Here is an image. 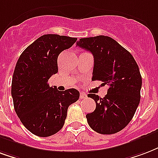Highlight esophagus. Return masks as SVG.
Here are the masks:
<instances>
[{"mask_svg": "<svg viewBox=\"0 0 158 158\" xmlns=\"http://www.w3.org/2000/svg\"><path fill=\"white\" fill-rule=\"evenodd\" d=\"M86 97H87V94L83 93V92H80V94H79V98L80 99H85Z\"/></svg>", "mask_w": 158, "mask_h": 158, "instance_id": "1", "label": "esophagus"}]
</instances>
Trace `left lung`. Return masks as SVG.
I'll list each match as a JSON object with an SVG mask.
<instances>
[{
    "label": "left lung",
    "mask_w": 158,
    "mask_h": 158,
    "mask_svg": "<svg viewBox=\"0 0 158 158\" xmlns=\"http://www.w3.org/2000/svg\"><path fill=\"white\" fill-rule=\"evenodd\" d=\"M77 46L94 56L92 79L110 86L104 98L88 94L96 103L94 111L86 115L88 124L98 133L115 134L129 124L140 103L138 65L126 48L107 36L80 38Z\"/></svg>",
    "instance_id": "8db88e82"
}]
</instances>
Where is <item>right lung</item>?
<instances>
[{
  "label": "right lung",
  "instance_id": "right-lung-1",
  "mask_svg": "<svg viewBox=\"0 0 158 158\" xmlns=\"http://www.w3.org/2000/svg\"><path fill=\"white\" fill-rule=\"evenodd\" d=\"M75 37L46 34L38 37L17 60L11 81L15 111L32 134L47 137L64 127L69 106L79 98L75 89L59 91L50 87V77L58 73V57L73 46Z\"/></svg>",
  "mask_w": 158,
  "mask_h": 158
}]
</instances>
